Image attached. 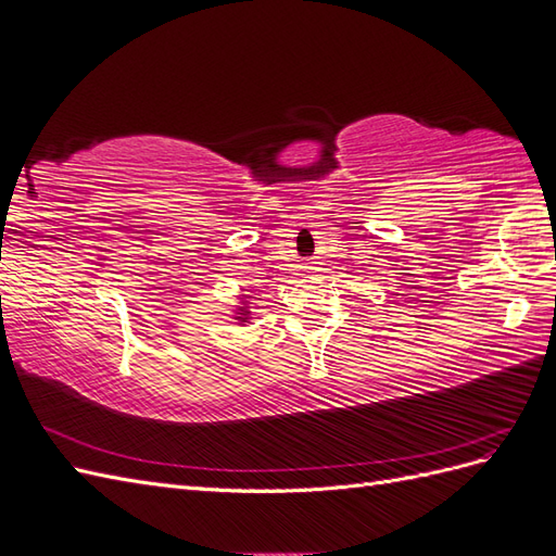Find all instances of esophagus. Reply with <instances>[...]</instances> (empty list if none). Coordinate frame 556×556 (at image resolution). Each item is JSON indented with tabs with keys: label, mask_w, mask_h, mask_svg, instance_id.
<instances>
[{
	"label": "esophagus",
	"mask_w": 556,
	"mask_h": 556,
	"mask_svg": "<svg viewBox=\"0 0 556 556\" xmlns=\"http://www.w3.org/2000/svg\"><path fill=\"white\" fill-rule=\"evenodd\" d=\"M306 268H308V271H313V268H315V266H306Z\"/></svg>",
	"instance_id": "esophagus-1"
}]
</instances>
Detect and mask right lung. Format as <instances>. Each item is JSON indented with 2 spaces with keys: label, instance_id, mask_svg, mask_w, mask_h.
<instances>
[{
  "label": "right lung",
  "instance_id": "obj_1",
  "mask_svg": "<svg viewBox=\"0 0 556 556\" xmlns=\"http://www.w3.org/2000/svg\"><path fill=\"white\" fill-rule=\"evenodd\" d=\"M252 299H255V296L239 294V306H233V311H231V313H233V319H237V323H239L241 327L250 325V319H252V311H250Z\"/></svg>",
  "mask_w": 556,
  "mask_h": 556
}]
</instances>
